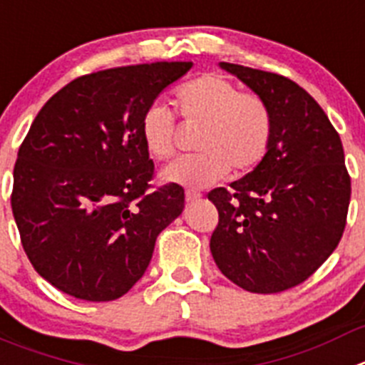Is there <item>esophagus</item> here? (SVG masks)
Instances as JSON below:
<instances>
[{
  "label": "esophagus",
  "mask_w": 365,
  "mask_h": 365,
  "mask_svg": "<svg viewBox=\"0 0 365 365\" xmlns=\"http://www.w3.org/2000/svg\"><path fill=\"white\" fill-rule=\"evenodd\" d=\"M200 199V193L199 192H192V190H188L186 192V202H195V200Z\"/></svg>",
  "instance_id": "34e87169"
}]
</instances>
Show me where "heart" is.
<instances>
[{
	"label": "heart",
	"instance_id": "b5f03b06",
	"mask_svg": "<svg viewBox=\"0 0 365 365\" xmlns=\"http://www.w3.org/2000/svg\"><path fill=\"white\" fill-rule=\"evenodd\" d=\"M173 106L186 125L200 126L197 155L180 157L160 172V180L186 188H206L235 173L255 170L266 157L273 115L260 96L240 92L228 79L206 73L173 92ZM141 139L153 159L175 153V117L166 106L150 105L141 119Z\"/></svg>",
	"mask_w": 365,
	"mask_h": 365
}]
</instances>
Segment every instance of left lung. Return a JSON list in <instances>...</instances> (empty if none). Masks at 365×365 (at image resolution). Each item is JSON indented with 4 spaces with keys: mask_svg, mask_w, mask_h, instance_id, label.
Returning a JSON list of instances; mask_svg holds the SVG:
<instances>
[{
    "mask_svg": "<svg viewBox=\"0 0 365 365\" xmlns=\"http://www.w3.org/2000/svg\"><path fill=\"white\" fill-rule=\"evenodd\" d=\"M219 66L267 103L273 133L253 172L208 193L219 212L210 250L222 275L246 292H286L312 277L342 239L351 199L342 141L295 81L233 63Z\"/></svg>",
    "mask_w": 365,
    "mask_h": 365,
    "instance_id": "8db88e82",
    "label": "left lung"
}]
</instances>
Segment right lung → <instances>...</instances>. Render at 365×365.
Segmentation results:
<instances>
[{
	"label": "right lung",
	"mask_w": 365,
	"mask_h": 365,
	"mask_svg": "<svg viewBox=\"0 0 365 365\" xmlns=\"http://www.w3.org/2000/svg\"><path fill=\"white\" fill-rule=\"evenodd\" d=\"M190 61L119 66L73 79L45 103L18 152L12 213L36 272L90 302L128 293L155 240L185 210V190L148 192L145 110Z\"/></svg>",
	"instance_id": "add662e5"
}]
</instances>
